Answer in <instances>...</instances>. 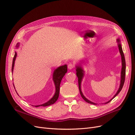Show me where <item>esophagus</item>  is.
Returning a JSON list of instances; mask_svg holds the SVG:
<instances>
[{
	"label": "esophagus",
	"mask_w": 135,
	"mask_h": 135,
	"mask_svg": "<svg viewBox=\"0 0 135 135\" xmlns=\"http://www.w3.org/2000/svg\"><path fill=\"white\" fill-rule=\"evenodd\" d=\"M74 67H75V66H74V64H73V63H69V65H68V68L69 69H72Z\"/></svg>",
	"instance_id": "obj_1"
}]
</instances>
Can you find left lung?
<instances>
[{"label": "left lung", "mask_w": 135, "mask_h": 135, "mask_svg": "<svg viewBox=\"0 0 135 135\" xmlns=\"http://www.w3.org/2000/svg\"><path fill=\"white\" fill-rule=\"evenodd\" d=\"M117 41L118 42V47H119V51L120 53V55H121L122 56V72H121V81H120V87L119 88V90H118L117 93L115 94V95L114 96L112 99L108 101L107 102H105V104H107L108 103H109V102H110L113 98H114L117 95H118V94L120 93V91L122 90L123 85H124V84L125 82V74H126V63H125V57H124V54L123 53V49L122 47V45L121 44L119 43V41L120 40L119 39H117ZM76 76L78 77V85H79V91H80V94L82 97V98L84 99V100L86 102L90 103V104H96V103H93V102H91L90 101H89V100L86 98L85 97V96L83 95L82 92L81 91V82L82 80V78L84 76V71L82 69V68H81V67L80 66H76Z\"/></svg>", "instance_id": "1"}]
</instances>
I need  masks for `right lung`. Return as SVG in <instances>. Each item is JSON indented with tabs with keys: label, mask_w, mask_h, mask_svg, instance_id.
Wrapping results in <instances>:
<instances>
[{
	"label": "right lung",
	"mask_w": 135,
	"mask_h": 135,
	"mask_svg": "<svg viewBox=\"0 0 135 135\" xmlns=\"http://www.w3.org/2000/svg\"><path fill=\"white\" fill-rule=\"evenodd\" d=\"M19 45L17 44L16 45V47H18ZM17 56V53L15 52V55H14L13 61H12V73L13 69L14 64H15V61L16 59V57ZM67 72V66L66 65L60 66L58 67L55 70V71L53 74V80L54 81L55 88H56V92L54 96L52 97L51 99H50L49 101L47 102L38 105H35V107H38L39 106H43V107H46V106H48L50 105H51L56 102V101L57 100V99L59 96V93H60V86L61 81L63 78V77L65 76V74Z\"/></svg>",
	"instance_id": "right-lung-1"
}]
</instances>
